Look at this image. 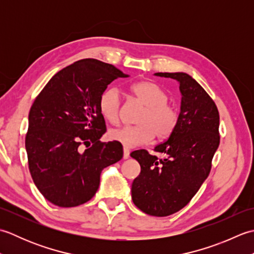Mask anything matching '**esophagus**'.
<instances>
[{"label":"esophagus","instance_id":"esophagus-1","mask_svg":"<svg viewBox=\"0 0 254 254\" xmlns=\"http://www.w3.org/2000/svg\"><path fill=\"white\" fill-rule=\"evenodd\" d=\"M130 157V150L127 148H123V159H127Z\"/></svg>","mask_w":254,"mask_h":254}]
</instances>
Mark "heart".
<instances>
[{"mask_svg":"<svg viewBox=\"0 0 254 254\" xmlns=\"http://www.w3.org/2000/svg\"><path fill=\"white\" fill-rule=\"evenodd\" d=\"M131 91L145 108L137 118V126L122 127L110 131L109 136L112 141L132 148L148 143L154 136L157 139H166L172 135L179 124L180 115L176 106L167 102L169 99L167 91L152 82L133 84ZM98 108L106 120L117 123L121 109L120 91L116 87L105 89L99 96Z\"/></svg>","mask_w":254,"mask_h":254,"instance_id":"obj_1","label":"heart"}]
</instances>
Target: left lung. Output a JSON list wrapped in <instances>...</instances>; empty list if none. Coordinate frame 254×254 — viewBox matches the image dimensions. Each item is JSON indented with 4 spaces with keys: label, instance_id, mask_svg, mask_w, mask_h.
<instances>
[{
    "label": "left lung",
    "instance_id": "1",
    "mask_svg": "<svg viewBox=\"0 0 254 254\" xmlns=\"http://www.w3.org/2000/svg\"><path fill=\"white\" fill-rule=\"evenodd\" d=\"M155 75L179 83L180 120L172 135L154 148L165 158L158 159L145 149L131 153L141 166L131 192L133 203L142 212L164 217L185 207L208 177L219 145V113L213 99L189 74Z\"/></svg>",
    "mask_w": 254,
    "mask_h": 254
}]
</instances>
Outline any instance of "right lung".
I'll list each match as a JSON object with an SVG mask.
<instances>
[{
    "mask_svg": "<svg viewBox=\"0 0 254 254\" xmlns=\"http://www.w3.org/2000/svg\"><path fill=\"white\" fill-rule=\"evenodd\" d=\"M119 77L128 75L95 59L79 60L58 72L30 108L25 139L29 171L38 190L57 206L89 201L102 169L123 157L120 143L99 141L106 133L99 96Z\"/></svg>",
    "mask_w": 254,
    "mask_h": 254,
    "instance_id": "right-lung-1",
    "label": "right lung"
}]
</instances>
